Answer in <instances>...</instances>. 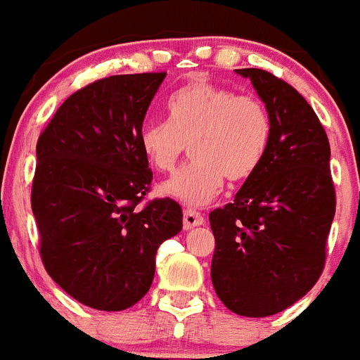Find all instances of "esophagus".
Here are the masks:
<instances>
[{
	"mask_svg": "<svg viewBox=\"0 0 360 360\" xmlns=\"http://www.w3.org/2000/svg\"><path fill=\"white\" fill-rule=\"evenodd\" d=\"M205 224V217L201 215L199 212L195 210H185L184 212V227L185 229H192V227H198Z\"/></svg>",
	"mask_w": 360,
	"mask_h": 360,
	"instance_id": "34e87169",
	"label": "esophagus"
}]
</instances>
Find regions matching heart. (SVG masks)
Wrapping results in <instances>:
<instances>
[{
	"instance_id": "b5f03b06",
	"label": "heart",
	"mask_w": 360,
	"mask_h": 360,
	"mask_svg": "<svg viewBox=\"0 0 360 360\" xmlns=\"http://www.w3.org/2000/svg\"><path fill=\"white\" fill-rule=\"evenodd\" d=\"M169 120H148L140 131L145 158L161 173L175 169L191 143L194 161L161 187L191 206L212 201L224 179L240 184L255 175L273 138V119L261 98L198 78L168 99Z\"/></svg>"
}]
</instances>
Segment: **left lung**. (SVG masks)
<instances>
[{
  "mask_svg": "<svg viewBox=\"0 0 360 360\" xmlns=\"http://www.w3.org/2000/svg\"><path fill=\"white\" fill-rule=\"evenodd\" d=\"M236 73L250 78L268 106L273 138L234 201L210 213L212 282L231 311L269 316L301 300L323 271L336 212L330 147L316 113L292 85L259 68Z\"/></svg>",
  "mask_w": 360,
  "mask_h": 360,
  "instance_id": "8db88e82",
  "label": "left lung"
}]
</instances>
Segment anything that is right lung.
Here are the masks:
<instances>
[{
    "instance_id": "obj_1",
    "label": "right lung",
    "mask_w": 360,
    "mask_h": 360,
    "mask_svg": "<svg viewBox=\"0 0 360 360\" xmlns=\"http://www.w3.org/2000/svg\"><path fill=\"white\" fill-rule=\"evenodd\" d=\"M166 73L113 75L73 92L37 143L31 208L51 278L78 302L120 311L148 292L155 254L181 231V208L152 199L140 147Z\"/></svg>"
}]
</instances>
